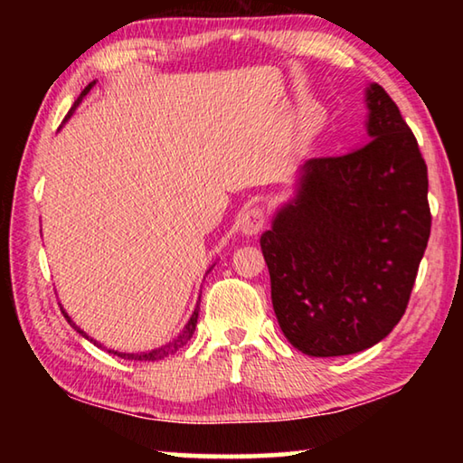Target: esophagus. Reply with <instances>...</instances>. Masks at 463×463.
I'll use <instances>...</instances> for the list:
<instances>
[{
	"label": "esophagus",
	"instance_id": "esophagus-1",
	"mask_svg": "<svg viewBox=\"0 0 463 463\" xmlns=\"http://www.w3.org/2000/svg\"><path fill=\"white\" fill-rule=\"evenodd\" d=\"M265 222H268V216H265L263 208H249L241 218V231L245 234H257L263 229Z\"/></svg>",
	"mask_w": 463,
	"mask_h": 463
}]
</instances>
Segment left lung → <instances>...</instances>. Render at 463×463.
Segmentation results:
<instances>
[{
    "instance_id": "8db88e82",
    "label": "left lung",
    "mask_w": 463,
    "mask_h": 463,
    "mask_svg": "<svg viewBox=\"0 0 463 463\" xmlns=\"http://www.w3.org/2000/svg\"><path fill=\"white\" fill-rule=\"evenodd\" d=\"M367 108L370 143L310 159L261 237L278 323L312 357L357 354L398 325L430 234L417 138L378 83Z\"/></svg>"
}]
</instances>
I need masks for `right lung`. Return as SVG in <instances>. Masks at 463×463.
<instances>
[{"label":"right lung","instance_id":"obj_1","mask_svg":"<svg viewBox=\"0 0 463 463\" xmlns=\"http://www.w3.org/2000/svg\"><path fill=\"white\" fill-rule=\"evenodd\" d=\"M91 85L93 83H90L88 85V88H85L83 91H81V96L80 98H77V101H75V104H73V108L71 109H69V114H67V118H69V116H71L73 114V109L77 108V104H80V101L83 99V96H88V91L91 90ZM61 312H62V317H65L67 318V323L69 325H71L73 328H75V331L77 333H80V335H83L85 336V339H90V336L88 335H85L83 331H81V328L80 326H77L75 323H73V320L71 318H69L67 317V312L65 310H62L61 308ZM195 323H198V308H195L194 310V315H192V318H190V323H187L185 325V328H184V333L182 335H179L177 336V339L175 341H171L169 345H165V347H161V349H155V351H148V354H118V351H109V354H114V355H118V357H122V359H135V362H156V359H163V357H167V355H171V354H175V351L177 349H182L184 347V345L187 343V341H190L192 339V335H194V331H195ZM93 345H98L96 341H93V339H90ZM98 347H101V345H98Z\"/></svg>","mask_w":463,"mask_h":463}]
</instances>
